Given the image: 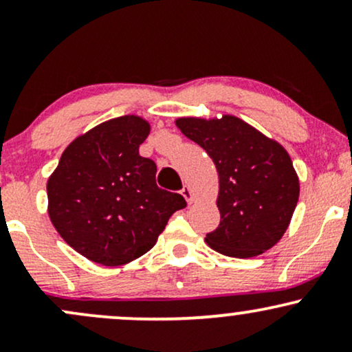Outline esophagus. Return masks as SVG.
<instances>
[{"label": "esophagus", "mask_w": 352, "mask_h": 352, "mask_svg": "<svg viewBox=\"0 0 352 352\" xmlns=\"http://www.w3.org/2000/svg\"><path fill=\"white\" fill-rule=\"evenodd\" d=\"M182 195H184V199L188 201V204H192L193 201V192L192 188L188 187V185H184V188H182Z\"/></svg>", "instance_id": "1"}]
</instances>
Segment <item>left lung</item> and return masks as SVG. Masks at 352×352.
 I'll list each match as a JSON object with an SVG mask.
<instances>
[{
  "mask_svg": "<svg viewBox=\"0 0 352 352\" xmlns=\"http://www.w3.org/2000/svg\"><path fill=\"white\" fill-rule=\"evenodd\" d=\"M175 125L208 153L218 172L220 225L207 233L210 248L252 258L276 245L300 197V180L285 147L235 116L180 117Z\"/></svg>",
  "mask_w": 352,
  "mask_h": 352,
  "instance_id": "8db88e82",
  "label": "left lung"
}]
</instances>
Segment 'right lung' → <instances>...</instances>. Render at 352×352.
I'll use <instances>...</instances> for the list:
<instances>
[{
    "label": "right lung",
    "mask_w": 352,
    "mask_h": 352,
    "mask_svg": "<svg viewBox=\"0 0 352 352\" xmlns=\"http://www.w3.org/2000/svg\"><path fill=\"white\" fill-rule=\"evenodd\" d=\"M151 124L122 116L76 137L47 179V213L67 245L104 266L131 263L155 245L187 201L157 187V165L139 155Z\"/></svg>",
    "instance_id": "1"
}]
</instances>
